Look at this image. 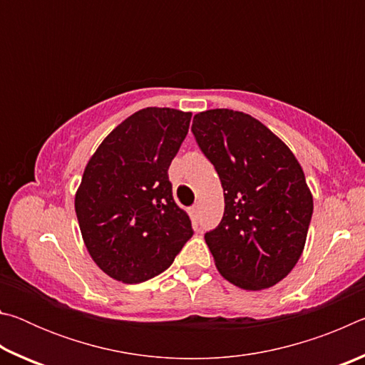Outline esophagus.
<instances>
[{
	"label": "esophagus",
	"instance_id": "1",
	"mask_svg": "<svg viewBox=\"0 0 365 365\" xmlns=\"http://www.w3.org/2000/svg\"><path fill=\"white\" fill-rule=\"evenodd\" d=\"M190 215H191V219H193V220L196 222L197 217H200V206L195 205L193 207H191V209H190Z\"/></svg>",
	"mask_w": 365,
	"mask_h": 365
}]
</instances>
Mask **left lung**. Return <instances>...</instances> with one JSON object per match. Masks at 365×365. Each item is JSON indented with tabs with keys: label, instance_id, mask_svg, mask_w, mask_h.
Returning <instances> with one entry per match:
<instances>
[{
	"label": "left lung",
	"instance_id": "8db88e82",
	"mask_svg": "<svg viewBox=\"0 0 365 365\" xmlns=\"http://www.w3.org/2000/svg\"><path fill=\"white\" fill-rule=\"evenodd\" d=\"M224 188V217L205 235L220 275L243 289L285 279L304 250L312 195L298 159L250 114L209 109L191 125Z\"/></svg>",
	"mask_w": 365,
	"mask_h": 365
}]
</instances>
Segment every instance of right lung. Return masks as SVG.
<instances>
[{
	"label": "right lung",
	"instance_id": "add662e5",
	"mask_svg": "<svg viewBox=\"0 0 365 365\" xmlns=\"http://www.w3.org/2000/svg\"><path fill=\"white\" fill-rule=\"evenodd\" d=\"M191 113L146 108L127 117L98 146L76 193L90 256L123 283L153 279L193 237L177 206L169 165L188 133Z\"/></svg>",
	"mask_w": 365,
	"mask_h": 365
}]
</instances>
